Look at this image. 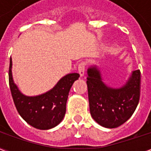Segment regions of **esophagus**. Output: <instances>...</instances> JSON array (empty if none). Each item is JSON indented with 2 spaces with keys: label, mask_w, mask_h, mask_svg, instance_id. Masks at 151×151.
Listing matches in <instances>:
<instances>
[{
  "label": "esophagus",
  "mask_w": 151,
  "mask_h": 151,
  "mask_svg": "<svg viewBox=\"0 0 151 151\" xmlns=\"http://www.w3.org/2000/svg\"><path fill=\"white\" fill-rule=\"evenodd\" d=\"M78 73L81 77H83L84 74H85V69H86V63L85 62H81L78 65Z\"/></svg>",
  "instance_id": "obj_1"
}]
</instances>
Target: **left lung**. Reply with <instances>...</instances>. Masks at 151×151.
Returning a JSON list of instances; mask_svg holds the SVG:
<instances>
[{
  "instance_id": "left-lung-1",
  "label": "left lung",
  "mask_w": 151,
  "mask_h": 151,
  "mask_svg": "<svg viewBox=\"0 0 151 151\" xmlns=\"http://www.w3.org/2000/svg\"><path fill=\"white\" fill-rule=\"evenodd\" d=\"M89 105L92 118L101 126L114 129L129 119L140 99L141 72L135 70L120 88L109 87L103 82L97 66L87 69Z\"/></svg>"
}]
</instances>
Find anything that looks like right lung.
Returning <instances> with one entry per match:
<instances>
[{
  "label": "right lung",
  "instance_id": "add662e5",
  "mask_svg": "<svg viewBox=\"0 0 151 151\" xmlns=\"http://www.w3.org/2000/svg\"><path fill=\"white\" fill-rule=\"evenodd\" d=\"M77 73L64 76L52 90L36 96L23 95L12 76V59L9 60V83L15 107L22 119L38 129H50L59 124L65 115L66 102L71 86L79 78Z\"/></svg>",
  "mask_w": 151,
  "mask_h": 151
}]
</instances>
